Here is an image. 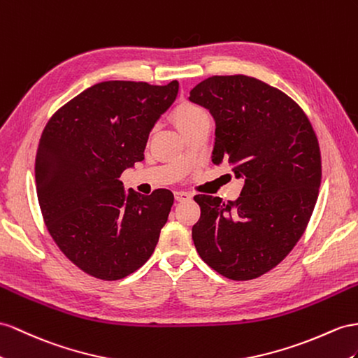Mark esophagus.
Segmentation results:
<instances>
[{"label":"esophagus","instance_id":"obj_1","mask_svg":"<svg viewBox=\"0 0 358 358\" xmlns=\"http://www.w3.org/2000/svg\"><path fill=\"white\" fill-rule=\"evenodd\" d=\"M173 195H176L177 201H186V199L192 198L189 192H185V190H176V192H173Z\"/></svg>","mask_w":358,"mask_h":358}]
</instances>
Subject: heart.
Wrapping results in <instances>:
<instances>
[{
  "label": "heart",
  "instance_id": "b5f03b06",
  "mask_svg": "<svg viewBox=\"0 0 358 358\" xmlns=\"http://www.w3.org/2000/svg\"><path fill=\"white\" fill-rule=\"evenodd\" d=\"M172 117H173V122H176V125L178 127V130L186 134L190 128H194L198 122H201L203 119L208 116L199 106L189 103V101H185V103H181L176 107V110H173L172 113Z\"/></svg>",
  "mask_w": 358,
  "mask_h": 358
}]
</instances>
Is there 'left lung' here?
Returning <instances> with one entry per match:
<instances>
[{"label": "left lung", "instance_id": "8db88e82", "mask_svg": "<svg viewBox=\"0 0 358 358\" xmlns=\"http://www.w3.org/2000/svg\"><path fill=\"white\" fill-rule=\"evenodd\" d=\"M215 119L212 162L243 180L236 203L196 195L195 248L210 268L243 281L266 273L301 239L320 186V151L301 107L246 76H215L190 90Z\"/></svg>", "mask_w": 358, "mask_h": 358}]
</instances>
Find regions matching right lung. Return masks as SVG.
<instances>
[{
	"label": "right lung",
	"mask_w": 358,
	"mask_h": 358,
	"mask_svg": "<svg viewBox=\"0 0 358 358\" xmlns=\"http://www.w3.org/2000/svg\"><path fill=\"white\" fill-rule=\"evenodd\" d=\"M178 81H103L50 119L36 154V192L60 251L81 271L119 280L155 250L173 195L124 189L121 173L143 160L150 133L178 95Z\"/></svg>",
	"instance_id": "right-lung-1"
}]
</instances>
